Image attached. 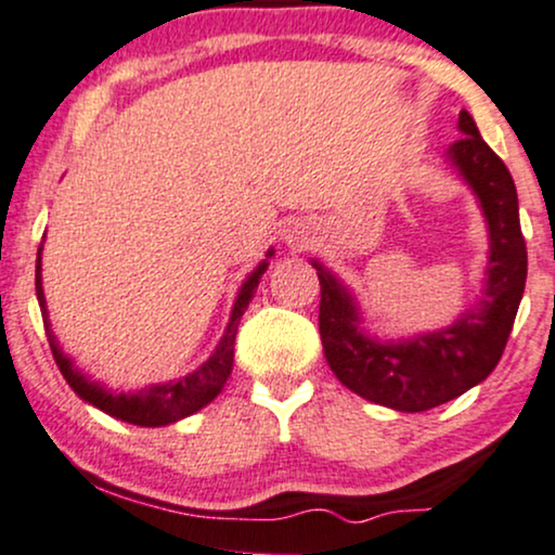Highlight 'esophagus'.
I'll use <instances>...</instances> for the list:
<instances>
[{
  "instance_id": "esophagus-1",
  "label": "esophagus",
  "mask_w": 555,
  "mask_h": 555,
  "mask_svg": "<svg viewBox=\"0 0 555 555\" xmlns=\"http://www.w3.org/2000/svg\"><path fill=\"white\" fill-rule=\"evenodd\" d=\"M285 238H288V244H291V246H296V249H304V246H306V236H304V231H298V228H291L288 236H285Z\"/></svg>"
}]
</instances>
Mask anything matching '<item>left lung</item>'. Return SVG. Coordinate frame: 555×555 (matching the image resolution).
Returning <instances> with one entry per match:
<instances>
[{
	"label": "left lung",
	"instance_id": "obj_1",
	"mask_svg": "<svg viewBox=\"0 0 555 555\" xmlns=\"http://www.w3.org/2000/svg\"><path fill=\"white\" fill-rule=\"evenodd\" d=\"M462 140L449 150L483 205L491 231V267L480 311L454 327L402 345H379L358 332L348 293L319 270V335L330 369L350 392L402 413H423L483 382L504 353L527 280V246L509 168L486 145L473 116L460 111Z\"/></svg>",
	"mask_w": 555,
	"mask_h": 555
}]
</instances>
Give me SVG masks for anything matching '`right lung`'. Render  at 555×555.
Instances as JSON below:
<instances>
[{
  "instance_id": "right-lung-1",
  "label": "right lung",
  "mask_w": 555,
  "mask_h": 555,
  "mask_svg": "<svg viewBox=\"0 0 555 555\" xmlns=\"http://www.w3.org/2000/svg\"><path fill=\"white\" fill-rule=\"evenodd\" d=\"M267 264L262 262L257 270L251 272V278L246 280L244 288H241L236 306H233L231 314V324H228L225 337L220 340L218 350L210 356V361L202 363V366L194 371L192 376L186 379H179L176 384H163V387H150L145 392L137 395H111L106 389H101L98 384L88 382L77 369H72L69 358L59 350V345L51 335L49 327V314H46V298H43V288H41V249H38V259H36V296L38 304H41V314H43V327H46V337H49L51 353H54V361L62 376L67 379V384L75 389L77 395L82 397L85 402L90 405L101 408L103 413L114 415V418L134 423V426H166V423L181 421L186 415L197 413L199 408H205L207 402H212L218 397L223 384L228 382L233 369V343H236V330L241 317H244V309L249 306L254 291H257L259 278L264 275Z\"/></svg>"
}]
</instances>
